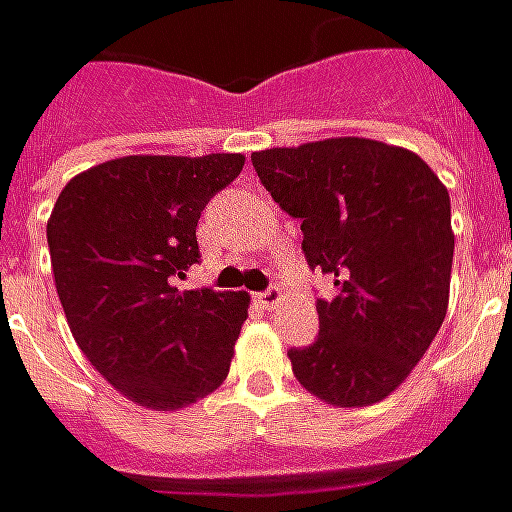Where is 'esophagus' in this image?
I'll use <instances>...</instances> for the list:
<instances>
[{
    "label": "esophagus",
    "mask_w": 512,
    "mask_h": 512,
    "mask_svg": "<svg viewBox=\"0 0 512 512\" xmlns=\"http://www.w3.org/2000/svg\"><path fill=\"white\" fill-rule=\"evenodd\" d=\"M256 302L265 307V310H273V307L282 302V290L279 287H270L265 293H256Z\"/></svg>",
    "instance_id": "34e87169"
}]
</instances>
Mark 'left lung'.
I'll use <instances>...</instances> for the list:
<instances>
[{"label": "left lung", "instance_id": "left-lung-1", "mask_svg": "<svg viewBox=\"0 0 512 512\" xmlns=\"http://www.w3.org/2000/svg\"><path fill=\"white\" fill-rule=\"evenodd\" d=\"M302 222L307 265L339 287L319 299V339L287 350L293 376L333 407L387 399L422 362L450 302V196L413 150L336 136L250 156Z\"/></svg>", "mask_w": 512, "mask_h": 512}]
</instances>
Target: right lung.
Instances as JSON below:
<instances>
[{
	"label": "right lung",
	"mask_w": 512,
	"mask_h": 512,
	"mask_svg": "<svg viewBox=\"0 0 512 512\" xmlns=\"http://www.w3.org/2000/svg\"><path fill=\"white\" fill-rule=\"evenodd\" d=\"M242 153L122 156L73 176L48 219L53 282L88 362L130 402L182 410L227 379L247 293L179 290L205 205Z\"/></svg>",
	"instance_id": "add662e5"
}]
</instances>
